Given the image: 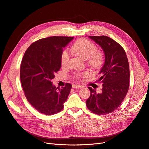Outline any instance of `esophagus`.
<instances>
[{"instance_id":"obj_1","label":"esophagus","mask_w":149,"mask_h":149,"mask_svg":"<svg viewBox=\"0 0 149 149\" xmlns=\"http://www.w3.org/2000/svg\"><path fill=\"white\" fill-rule=\"evenodd\" d=\"M72 88H82V86L80 85H77V84H73Z\"/></svg>"}]
</instances>
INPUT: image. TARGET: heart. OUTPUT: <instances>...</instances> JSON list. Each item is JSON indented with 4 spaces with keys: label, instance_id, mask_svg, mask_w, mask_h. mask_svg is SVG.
Returning <instances> with one entry per match:
<instances>
[{
    "label": "heart",
    "instance_id": "obj_1",
    "mask_svg": "<svg viewBox=\"0 0 149 149\" xmlns=\"http://www.w3.org/2000/svg\"><path fill=\"white\" fill-rule=\"evenodd\" d=\"M72 50L84 60H86L89 65L94 68H99L103 61V57L100 52L95 51V45L85 38H81L77 40L72 46ZM70 58V53L68 49H64L61 55V63L62 65L68 64ZM80 77V75H77Z\"/></svg>",
    "mask_w": 149,
    "mask_h": 149
}]
</instances>
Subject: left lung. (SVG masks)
I'll use <instances>...</instances> for the list:
<instances>
[{"instance_id":"1","label":"left lung","mask_w":149,"mask_h":149,"mask_svg":"<svg viewBox=\"0 0 149 149\" xmlns=\"http://www.w3.org/2000/svg\"><path fill=\"white\" fill-rule=\"evenodd\" d=\"M102 49L105 62L99 71L101 93L88 87L91 91L86 100L89 110L98 115L107 114L117 109L125 97L130 84V70L124 49L113 39L106 36H88Z\"/></svg>"}]
</instances>
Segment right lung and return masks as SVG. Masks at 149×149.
<instances>
[{
    "label": "right lung",
    "mask_w": 149,
    "mask_h": 149,
    "mask_svg": "<svg viewBox=\"0 0 149 149\" xmlns=\"http://www.w3.org/2000/svg\"><path fill=\"white\" fill-rule=\"evenodd\" d=\"M73 37L52 36L32 43L25 51L21 64L22 86L28 102L42 114L53 115L61 111L72 85L56 88L52 80L61 66L63 48Z\"/></svg>",
    "instance_id": "right-lung-1"
}]
</instances>
